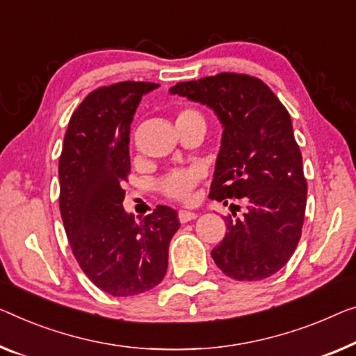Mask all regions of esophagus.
<instances>
[{"label":"esophagus","instance_id":"1","mask_svg":"<svg viewBox=\"0 0 356 356\" xmlns=\"http://www.w3.org/2000/svg\"><path fill=\"white\" fill-rule=\"evenodd\" d=\"M177 217H179V222L180 224H187V222H190V220H193V219H196V216L195 212H192V211H179L177 212Z\"/></svg>","mask_w":356,"mask_h":356}]
</instances>
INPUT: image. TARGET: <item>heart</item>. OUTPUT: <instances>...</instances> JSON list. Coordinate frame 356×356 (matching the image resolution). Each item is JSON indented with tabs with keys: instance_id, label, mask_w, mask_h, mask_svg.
I'll return each mask as SVG.
<instances>
[{
	"instance_id": "b5f03b06",
	"label": "heart",
	"mask_w": 356,
	"mask_h": 356,
	"mask_svg": "<svg viewBox=\"0 0 356 356\" xmlns=\"http://www.w3.org/2000/svg\"><path fill=\"white\" fill-rule=\"evenodd\" d=\"M190 121H198V123L204 124V116L200 110L196 108H182L177 113L176 123H190ZM201 179L200 169L190 168V169H174V171L168 172L160 182H158V188L160 192L169 200L176 201H187L192 196L193 188Z\"/></svg>"
}]
</instances>
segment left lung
I'll use <instances>...</instances> for the list:
<instances>
[{
	"mask_svg": "<svg viewBox=\"0 0 356 356\" xmlns=\"http://www.w3.org/2000/svg\"><path fill=\"white\" fill-rule=\"evenodd\" d=\"M171 92L206 104L224 126L209 198L246 204L241 219L225 217L227 233L212 259L233 280L272 277L296 251L307 204L302 153L288 110L262 79L245 73L182 81ZM230 208L235 217L240 206Z\"/></svg>",
	"mask_w": 356,
	"mask_h": 356,
	"instance_id": "obj_1",
	"label": "left lung"
}]
</instances>
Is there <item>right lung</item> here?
<instances>
[{
  "label": "right lung",
  "mask_w": 356,
  "mask_h": 356,
  "mask_svg": "<svg viewBox=\"0 0 356 356\" xmlns=\"http://www.w3.org/2000/svg\"><path fill=\"white\" fill-rule=\"evenodd\" d=\"M156 88L121 81L89 92L68 121L59 158V206L73 256L99 289L116 297L160 283L180 227L168 206H156L139 224L123 208L131 121L142 95Z\"/></svg>",
  "instance_id": "add662e5"
}]
</instances>
